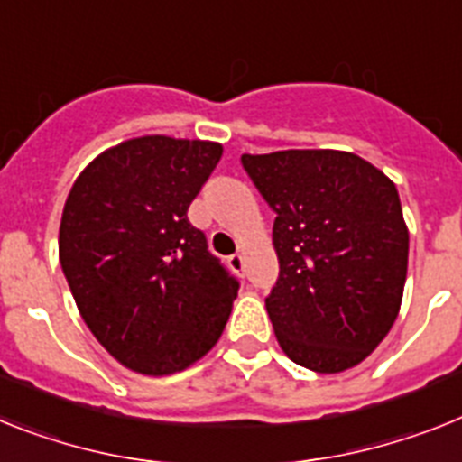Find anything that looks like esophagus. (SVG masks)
I'll list each match as a JSON object with an SVG mask.
<instances>
[{
	"mask_svg": "<svg viewBox=\"0 0 462 462\" xmlns=\"http://www.w3.org/2000/svg\"><path fill=\"white\" fill-rule=\"evenodd\" d=\"M230 267L235 270V273H244V255L242 254L230 255Z\"/></svg>",
	"mask_w": 462,
	"mask_h": 462,
	"instance_id": "esophagus-1",
	"label": "esophagus"
}]
</instances>
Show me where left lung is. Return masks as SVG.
<instances>
[{
	"instance_id": "obj_1",
	"label": "left lung",
	"mask_w": 462,
	"mask_h": 462,
	"mask_svg": "<svg viewBox=\"0 0 462 462\" xmlns=\"http://www.w3.org/2000/svg\"><path fill=\"white\" fill-rule=\"evenodd\" d=\"M267 207L279 277L265 308L291 362L340 374L366 359L397 319L409 230L397 188L338 150L242 154Z\"/></svg>"
}]
</instances>
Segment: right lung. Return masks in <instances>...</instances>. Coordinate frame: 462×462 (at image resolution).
Instances as JSON below:
<instances>
[{
  "instance_id": "add662e5",
  "label": "right lung",
  "mask_w": 462,
  "mask_h": 462,
  "mask_svg": "<svg viewBox=\"0 0 462 462\" xmlns=\"http://www.w3.org/2000/svg\"><path fill=\"white\" fill-rule=\"evenodd\" d=\"M220 154L218 143L134 138L93 159L65 201L58 254L81 319L138 374L207 355L237 298V277L188 220Z\"/></svg>"
}]
</instances>
